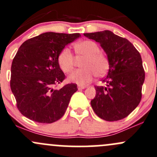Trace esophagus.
I'll return each mask as SVG.
<instances>
[{
    "label": "esophagus",
    "mask_w": 157,
    "mask_h": 157,
    "mask_svg": "<svg viewBox=\"0 0 157 157\" xmlns=\"http://www.w3.org/2000/svg\"><path fill=\"white\" fill-rule=\"evenodd\" d=\"M85 88H86V86H85V85H78V90L85 89Z\"/></svg>",
    "instance_id": "34e87169"
}]
</instances>
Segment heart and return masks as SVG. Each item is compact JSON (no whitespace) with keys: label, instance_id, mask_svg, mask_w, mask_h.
Wrapping results in <instances>:
<instances>
[{"label":"heart","instance_id":"obj_1","mask_svg":"<svg viewBox=\"0 0 157 157\" xmlns=\"http://www.w3.org/2000/svg\"><path fill=\"white\" fill-rule=\"evenodd\" d=\"M75 54L78 58H85L82 62L83 69L75 70L68 77L70 82L84 85L93 80L95 75L103 77L109 69V60L106 54L101 52L99 45L91 40H83L74 45ZM57 63L65 73L72 72L75 67V58L69 48H65L59 52Z\"/></svg>","mask_w":157,"mask_h":157}]
</instances>
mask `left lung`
I'll return each instance as SVG.
<instances>
[{"label": "left lung", "mask_w": 157, "mask_h": 157, "mask_svg": "<svg viewBox=\"0 0 157 157\" xmlns=\"http://www.w3.org/2000/svg\"><path fill=\"white\" fill-rule=\"evenodd\" d=\"M101 44L109 60L106 86H94L95 98L90 101L97 116L109 122L127 117L141 100L145 72L141 56L128 40L108 30L85 33Z\"/></svg>", "instance_id": "left-lung-1"}]
</instances>
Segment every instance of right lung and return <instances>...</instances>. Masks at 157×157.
<instances>
[{
	"instance_id": "1",
	"label": "right lung",
	"mask_w": 157,
	"mask_h": 157,
	"mask_svg": "<svg viewBox=\"0 0 157 157\" xmlns=\"http://www.w3.org/2000/svg\"><path fill=\"white\" fill-rule=\"evenodd\" d=\"M80 36L45 32L21 45L11 66L10 88L24 116L39 123H52L65 113L78 88L74 83L54 88L66 78L57 56L66 45Z\"/></svg>"
}]
</instances>
